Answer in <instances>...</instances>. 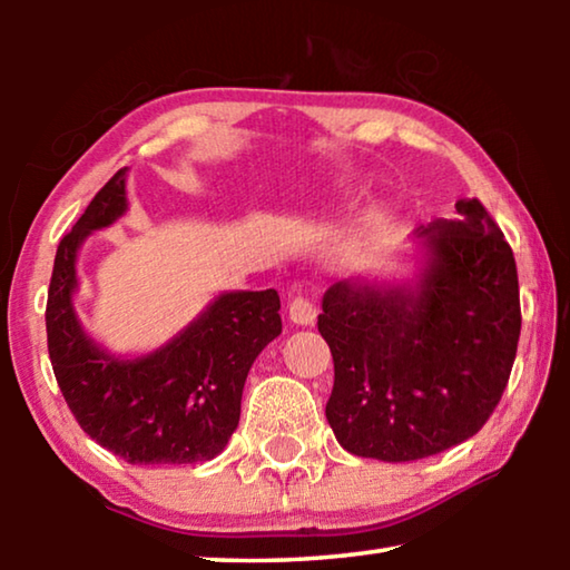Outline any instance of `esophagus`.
<instances>
[{
    "mask_svg": "<svg viewBox=\"0 0 570 570\" xmlns=\"http://www.w3.org/2000/svg\"><path fill=\"white\" fill-rule=\"evenodd\" d=\"M288 320H292L294 324H302V326H308L316 322V306L308 302V298L304 296H296L288 302Z\"/></svg>",
    "mask_w": 570,
    "mask_h": 570,
    "instance_id": "1",
    "label": "esophagus"
}]
</instances>
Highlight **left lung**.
Listing matches in <instances>:
<instances>
[{
    "label": "left lung",
    "instance_id": "left-lung-1",
    "mask_svg": "<svg viewBox=\"0 0 570 570\" xmlns=\"http://www.w3.org/2000/svg\"><path fill=\"white\" fill-rule=\"evenodd\" d=\"M455 208L458 220L417 228L428 262L414 286L326 288V420L352 455H438L475 435L503 397L520 336L513 248L478 198Z\"/></svg>",
    "mask_w": 570,
    "mask_h": 570
}]
</instances>
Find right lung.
I'll list each match as a JSON object with an SVG mask.
<instances>
[{
  "label": "right lung",
  "mask_w": 570,
  "mask_h": 570,
  "mask_svg": "<svg viewBox=\"0 0 570 570\" xmlns=\"http://www.w3.org/2000/svg\"><path fill=\"white\" fill-rule=\"evenodd\" d=\"M125 176L95 193L57 246L45 312L55 377L77 424L130 465L214 460L238 428L250 364L282 334V302L274 288L228 292L156 352L120 360L100 350L77 322L75 262L88 234L128 208Z\"/></svg>",
  "instance_id": "right-lung-1"
}]
</instances>
